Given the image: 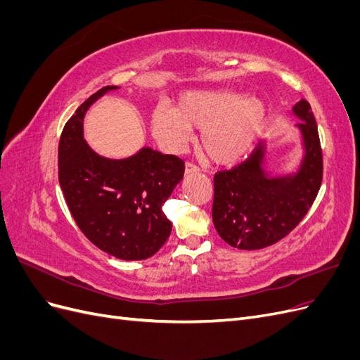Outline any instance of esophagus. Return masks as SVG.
<instances>
[{"mask_svg":"<svg viewBox=\"0 0 360 360\" xmlns=\"http://www.w3.org/2000/svg\"><path fill=\"white\" fill-rule=\"evenodd\" d=\"M198 171H200L198 167L192 165V163H186V165H184V174H192V172H198Z\"/></svg>","mask_w":360,"mask_h":360,"instance_id":"obj_1","label":"esophagus"}]
</instances>
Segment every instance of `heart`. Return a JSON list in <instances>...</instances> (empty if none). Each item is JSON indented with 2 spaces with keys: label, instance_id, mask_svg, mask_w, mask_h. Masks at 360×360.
Masks as SVG:
<instances>
[{
  "label": "heart",
  "instance_id": "b5f03b06",
  "mask_svg": "<svg viewBox=\"0 0 360 360\" xmlns=\"http://www.w3.org/2000/svg\"><path fill=\"white\" fill-rule=\"evenodd\" d=\"M269 120V106L258 96L228 90L183 93L172 108H155L150 129L159 144L177 153L201 130L200 147L217 165H233L249 155Z\"/></svg>",
  "mask_w": 360,
  "mask_h": 360
}]
</instances>
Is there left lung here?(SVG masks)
<instances>
[{"label": "left lung", "instance_id": "8db88e82", "mask_svg": "<svg viewBox=\"0 0 360 360\" xmlns=\"http://www.w3.org/2000/svg\"><path fill=\"white\" fill-rule=\"evenodd\" d=\"M302 155L288 171H269L270 141H263L242 165L214 176L212 219L228 245L245 250L263 249L285 237L308 213L323 177L319 130L311 106L299 101L291 108Z\"/></svg>", "mask_w": 360, "mask_h": 360}]
</instances>
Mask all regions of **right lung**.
<instances>
[{
  "label": "right lung",
  "instance_id": "1",
  "mask_svg": "<svg viewBox=\"0 0 360 360\" xmlns=\"http://www.w3.org/2000/svg\"><path fill=\"white\" fill-rule=\"evenodd\" d=\"M120 86L90 96L63 129L58 180L73 219L103 252L126 261L155 255L171 234L162 207L181 181L183 160L141 147L123 159L105 158L86 144L84 118L90 106Z\"/></svg>",
  "mask_w": 360,
  "mask_h": 360
}]
</instances>
